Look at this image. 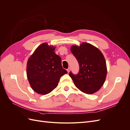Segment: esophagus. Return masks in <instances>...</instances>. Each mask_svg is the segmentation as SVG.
<instances>
[{
	"label": "esophagus",
	"instance_id": "34e87169",
	"mask_svg": "<svg viewBox=\"0 0 130 130\" xmlns=\"http://www.w3.org/2000/svg\"><path fill=\"white\" fill-rule=\"evenodd\" d=\"M67 72H68V73H69V72H70V68L69 67V68H68V69H67Z\"/></svg>",
	"mask_w": 130,
	"mask_h": 130
}]
</instances>
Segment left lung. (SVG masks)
Instances as JSON below:
<instances>
[{
	"mask_svg": "<svg viewBox=\"0 0 130 130\" xmlns=\"http://www.w3.org/2000/svg\"><path fill=\"white\" fill-rule=\"evenodd\" d=\"M71 52L76 57L80 67L76 75L69 74L76 87L86 94H93L104 85L107 75L105 57L100 50L88 43L79 46L73 45Z\"/></svg>",
	"mask_w": 130,
	"mask_h": 130,
	"instance_id": "8db88e82",
	"label": "left lung"
}]
</instances>
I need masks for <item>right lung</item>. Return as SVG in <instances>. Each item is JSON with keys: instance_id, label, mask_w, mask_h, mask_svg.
<instances>
[{"instance_id": "obj_1", "label": "right lung", "mask_w": 130, "mask_h": 130, "mask_svg": "<svg viewBox=\"0 0 130 130\" xmlns=\"http://www.w3.org/2000/svg\"><path fill=\"white\" fill-rule=\"evenodd\" d=\"M55 47L46 43L39 45L27 62V77L36 93L45 95L58 86L60 77L67 71L62 68L61 58L54 52Z\"/></svg>"}]
</instances>
